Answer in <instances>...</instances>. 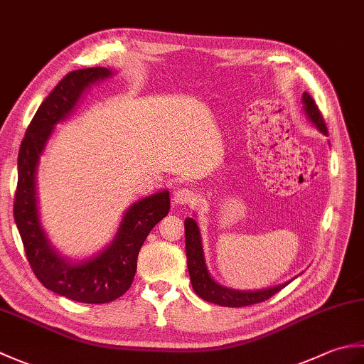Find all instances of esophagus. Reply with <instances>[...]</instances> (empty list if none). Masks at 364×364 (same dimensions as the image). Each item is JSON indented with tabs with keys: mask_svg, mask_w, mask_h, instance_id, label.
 <instances>
[{
	"mask_svg": "<svg viewBox=\"0 0 364 364\" xmlns=\"http://www.w3.org/2000/svg\"><path fill=\"white\" fill-rule=\"evenodd\" d=\"M197 200H198V197L196 194V191H192L189 188H180L178 191H175V194H173V202L176 205H189V206H192V205L197 203Z\"/></svg>",
	"mask_w": 364,
	"mask_h": 364,
	"instance_id": "obj_1",
	"label": "esophagus"
}]
</instances>
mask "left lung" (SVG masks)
Returning <instances> with one entry per match:
<instances>
[{"mask_svg": "<svg viewBox=\"0 0 364 364\" xmlns=\"http://www.w3.org/2000/svg\"><path fill=\"white\" fill-rule=\"evenodd\" d=\"M301 103H304V111L306 114L308 120H310L313 125L318 128L321 133L328 134L326 122L322 119V114L319 111L318 105L314 103L310 94L301 95ZM184 233H186V257H188V270L191 275V284L194 288L196 294L198 297H202L206 301H211V304L220 305V306H231V308H239V306H247V305H255L259 304V301H264L282 291L286 283L272 286V288L266 289H257V291H237L227 288V286H222L218 282H214V278L208 272L206 262H205V253H203V245H202V236H200V230L197 222L194 219L188 218L184 220Z\"/></svg>", "mask_w": 364, "mask_h": 364, "instance_id": "1", "label": "left lung"}]
</instances>
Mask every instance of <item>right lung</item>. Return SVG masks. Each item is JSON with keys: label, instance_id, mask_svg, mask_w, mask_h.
Returning <instances> with one entry per match:
<instances>
[{"label": "right lung", "instance_id": "1", "mask_svg": "<svg viewBox=\"0 0 364 364\" xmlns=\"http://www.w3.org/2000/svg\"><path fill=\"white\" fill-rule=\"evenodd\" d=\"M112 76L109 68L75 70L59 81L31 120L18 151V183L14 219L33 272L46 289L81 304H107L123 296L137 269V255L151 228L170 210L168 191L137 200L123 214L112 242L87 259L73 262L63 257L46 237L38 218L36 173L41 154L54 127L70 114L84 92Z\"/></svg>", "mask_w": 364, "mask_h": 364}]
</instances>
